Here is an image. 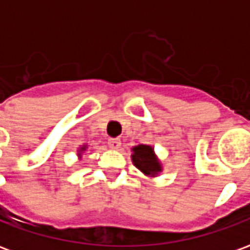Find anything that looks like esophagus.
Segmentation results:
<instances>
[{"mask_svg": "<svg viewBox=\"0 0 250 250\" xmlns=\"http://www.w3.org/2000/svg\"><path fill=\"white\" fill-rule=\"evenodd\" d=\"M122 145V142H120L119 138H109L108 139V146L111 148H115V150H118Z\"/></svg>", "mask_w": 250, "mask_h": 250, "instance_id": "obj_1", "label": "esophagus"}]
</instances>
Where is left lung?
Masks as SVG:
<instances>
[{
	"instance_id": "1",
	"label": "left lung",
	"mask_w": 250,
	"mask_h": 250,
	"mask_svg": "<svg viewBox=\"0 0 250 250\" xmlns=\"http://www.w3.org/2000/svg\"><path fill=\"white\" fill-rule=\"evenodd\" d=\"M132 151H134V154L131 155L132 162L143 174L154 177L155 174L162 170L155 154H154V148L151 146L139 145V146L134 147Z\"/></svg>"
}]
</instances>
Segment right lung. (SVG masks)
Listing matches in <instances>:
<instances>
[{
	"instance_id": "right-lung-1",
	"label": "right lung",
	"mask_w": 250,
	"mask_h": 250,
	"mask_svg": "<svg viewBox=\"0 0 250 250\" xmlns=\"http://www.w3.org/2000/svg\"><path fill=\"white\" fill-rule=\"evenodd\" d=\"M80 151H85V146H83L82 148H80ZM79 155H80V154H79Z\"/></svg>"
}]
</instances>
